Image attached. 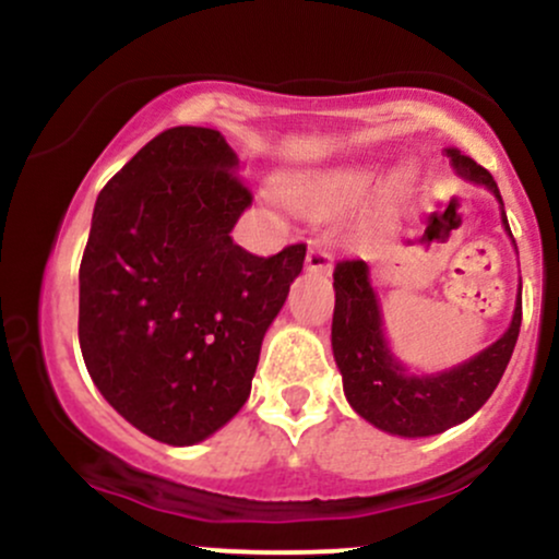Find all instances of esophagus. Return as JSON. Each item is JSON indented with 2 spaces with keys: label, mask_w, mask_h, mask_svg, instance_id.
<instances>
[{
  "label": "esophagus",
  "mask_w": 559,
  "mask_h": 559,
  "mask_svg": "<svg viewBox=\"0 0 559 559\" xmlns=\"http://www.w3.org/2000/svg\"><path fill=\"white\" fill-rule=\"evenodd\" d=\"M305 265H307V271H318V273L331 271V252L323 247V243L312 241L310 249H307Z\"/></svg>",
  "instance_id": "esophagus-1"
}]
</instances>
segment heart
Segmentation results:
<instances>
[{"label": "heart", "mask_w": 559, "mask_h": 559, "mask_svg": "<svg viewBox=\"0 0 559 559\" xmlns=\"http://www.w3.org/2000/svg\"><path fill=\"white\" fill-rule=\"evenodd\" d=\"M376 183V168L368 165H342V168L312 170L301 176L288 178L284 183V197L294 210L312 221H329L349 213L352 207L368 197V191ZM409 183L407 173L391 181L396 191Z\"/></svg>", "instance_id": "heart-1"}]
</instances>
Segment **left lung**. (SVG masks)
Wrapping results in <instances>:
<instances>
[{
	"label": "left lung",
	"mask_w": 559,
	"mask_h": 559,
	"mask_svg": "<svg viewBox=\"0 0 559 559\" xmlns=\"http://www.w3.org/2000/svg\"><path fill=\"white\" fill-rule=\"evenodd\" d=\"M447 157L460 176L486 186L502 204V194L489 170L480 168L476 159L460 150H447ZM502 226L510 234L504 210ZM333 288H336V307H333L331 344L344 378L346 400L360 418L373 423L381 431L407 436V439L441 433L476 415L497 389L521 333L523 305L518 292L510 329L497 342L444 373L415 376L391 355L383 336L381 307L370 286L368 262H336Z\"/></svg>",
	"instance_id": "1"
}]
</instances>
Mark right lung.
I'll list each match as a JSON object with an SVG mask.
<instances>
[{
    "instance_id": "right-lung-1",
    "label": "right lung",
    "mask_w": 559,
    "mask_h": 559,
    "mask_svg": "<svg viewBox=\"0 0 559 559\" xmlns=\"http://www.w3.org/2000/svg\"><path fill=\"white\" fill-rule=\"evenodd\" d=\"M221 131L168 128L96 199L81 260L88 376L141 433L173 447L243 407L262 336L305 265V243L258 258L230 239L252 204Z\"/></svg>"
}]
</instances>
